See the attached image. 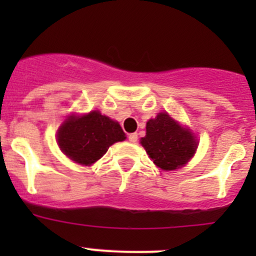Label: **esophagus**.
Returning a JSON list of instances; mask_svg holds the SVG:
<instances>
[{"mask_svg":"<svg viewBox=\"0 0 256 256\" xmlns=\"http://www.w3.org/2000/svg\"><path fill=\"white\" fill-rule=\"evenodd\" d=\"M138 134H130V135H128V141L132 144L138 142Z\"/></svg>","mask_w":256,"mask_h":256,"instance_id":"esophagus-1","label":"esophagus"}]
</instances>
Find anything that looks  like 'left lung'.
Returning a JSON list of instances; mask_svg holds the SVG:
<instances>
[{"mask_svg": "<svg viewBox=\"0 0 256 256\" xmlns=\"http://www.w3.org/2000/svg\"><path fill=\"white\" fill-rule=\"evenodd\" d=\"M141 144L157 167L172 171L184 166L194 156L198 141L190 128H183L167 112H158L147 121Z\"/></svg>", "mask_w": 256, "mask_h": 256, "instance_id": "left-lung-1", "label": "left lung"}]
</instances>
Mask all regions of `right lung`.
I'll use <instances>...</instances> for the list:
<instances>
[{"instance_id":"1","label":"right lung","mask_w":256,"mask_h":256,"mask_svg":"<svg viewBox=\"0 0 256 256\" xmlns=\"http://www.w3.org/2000/svg\"><path fill=\"white\" fill-rule=\"evenodd\" d=\"M126 138L118 121L94 110L85 115L68 116L59 126L56 142L72 161L92 166L106 154L112 144Z\"/></svg>"}]
</instances>
